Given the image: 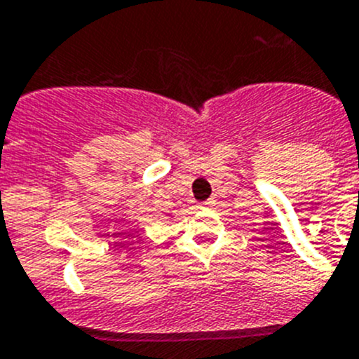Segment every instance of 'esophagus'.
Instances as JSON below:
<instances>
[{
	"label": "esophagus",
	"instance_id": "1",
	"mask_svg": "<svg viewBox=\"0 0 359 359\" xmlns=\"http://www.w3.org/2000/svg\"><path fill=\"white\" fill-rule=\"evenodd\" d=\"M208 205H211V201H205V202H198L197 208L202 209V208H208Z\"/></svg>",
	"mask_w": 359,
	"mask_h": 359
}]
</instances>
